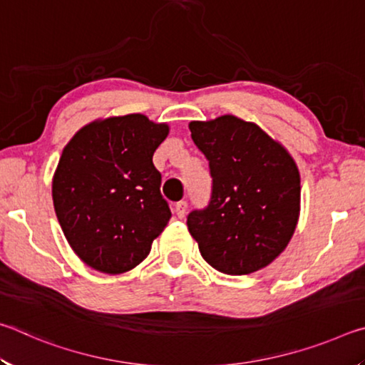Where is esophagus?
Instances as JSON below:
<instances>
[{
    "label": "esophagus",
    "instance_id": "1",
    "mask_svg": "<svg viewBox=\"0 0 365 365\" xmlns=\"http://www.w3.org/2000/svg\"><path fill=\"white\" fill-rule=\"evenodd\" d=\"M187 207H188V205H187V201H178L177 205H175V214H177V217H185V214H187Z\"/></svg>",
    "mask_w": 365,
    "mask_h": 365
}]
</instances>
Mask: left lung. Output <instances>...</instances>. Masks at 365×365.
<instances>
[{"label":"left lung","mask_w":365,"mask_h":365,"mask_svg":"<svg viewBox=\"0 0 365 365\" xmlns=\"http://www.w3.org/2000/svg\"><path fill=\"white\" fill-rule=\"evenodd\" d=\"M188 127L212 177L209 205L187 219L201 256L228 275L265 267L287 248L298 224L296 163L261 127L230 114Z\"/></svg>","instance_id":"8db88e82"}]
</instances>
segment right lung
I'll return each instance as SVG.
<instances>
[{
    "label": "right lung",
    "mask_w": 365,
    "mask_h": 365,
    "mask_svg": "<svg viewBox=\"0 0 365 365\" xmlns=\"http://www.w3.org/2000/svg\"><path fill=\"white\" fill-rule=\"evenodd\" d=\"M168 123L143 114L85 125L61 154L53 202L73 252L104 274H123L150 255L170 219L153 154Z\"/></svg>",
    "instance_id": "1"
}]
</instances>
